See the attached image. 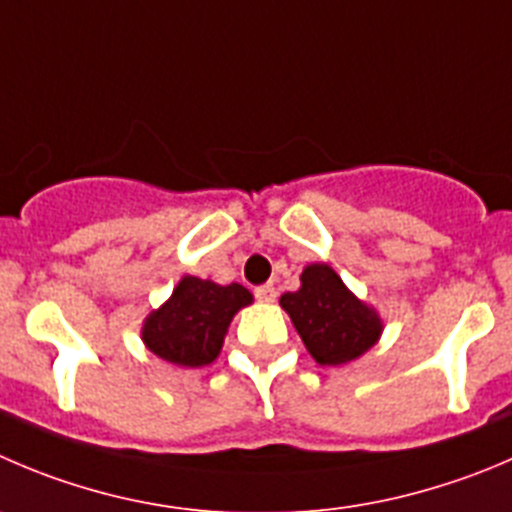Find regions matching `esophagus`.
Returning a JSON list of instances; mask_svg holds the SVG:
<instances>
[{
    "mask_svg": "<svg viewBox=\"0 0 512 512\" xmlns=\"http://www.w3.org/2000/svg\"><path fill=\"white\" fill-rule=\"evenodd\" d=\"M256 299L264 301V304H271V301L276 299V289H274V286H271V284L259 286V289H256Z\"/></svg>",
    "mask_w": 512,
    "mask_h": 512,
    "instance_id": "obj_1",
    "label": "esophagus"
}]
</instances>
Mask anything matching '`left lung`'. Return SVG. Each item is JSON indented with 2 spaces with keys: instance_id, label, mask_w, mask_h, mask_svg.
Returning <instances> with one entry per match:
<instances>
[{
  "instance_id": "left-lung-1",
  "label": "left lung",
  "mask_w": 512,
  "mask_h": 512,
  "mask_svg": "<svg viewBox=\"0 0 512 512\" xmlns=\"http://www.w3.org/2000/svg\"><path fill=\"white\" fill-rule=\"evenodd\" d=\"M299 281V289L281 294L279 304L316 362L329 367L354 362L379 342L384 332L379 311L359 299L332 266L309 264Z\"/></svg>"
}]
</instances>
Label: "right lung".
Masks as SVG:
<instances>
[{
    "instance_id": "1",
    "label": "right lung",
    "mask_w": 512,
    "mask_h": 512,
    "mask_svg": "<svg viewBox=\"0 0 512 512\" xmlns=\"http://www.w3.org/2000/svg\"><path fill=\"white\" fill-rule=\"evenodd\" d=\"M248 304L253 294L246 286L183 276L173 294L145 316L140 339L163 362L206 367L221 354L233 316Z\"/></svg>"
}]
</instances>
